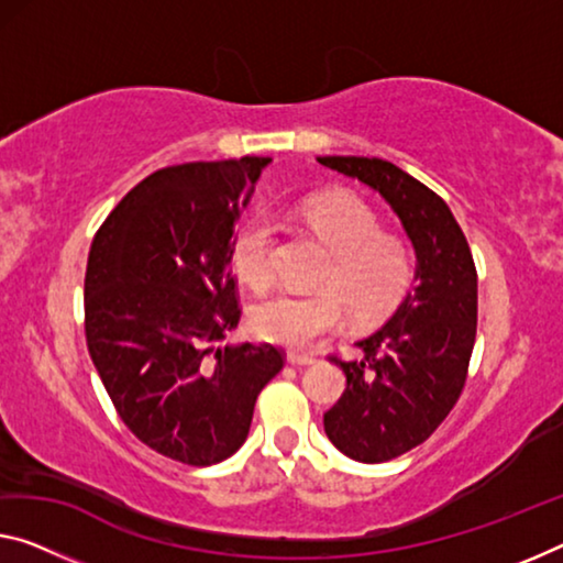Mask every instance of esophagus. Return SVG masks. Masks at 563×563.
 <instances>
[{
  "label": "esophagus",
  "instance_id": "34e87169",
  "mask_svg": "<svg viewBox=\"0 0 563 563\" xmlns=\"http://www.w3.org/2000/svg\"><path fill=\"white\" fill-rule=\"evenodd\" d=\"M287 360H289V365H297V367H307V365H314V357H311V354H299V352H289L287 354Z\"/></svg>",
  "mask_w": 563,
  "mask_h": 563
}]
</instances>
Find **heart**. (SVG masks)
Instances as JSON below:
<instances>
[{"label": "heart", "instance_id": "obj_1", "mask_svg": "<svg viewBox=\"0 0 563 563\" xmlns=\"http://www.w3.org/2000/svg\"><path fill=\"white\" fill-rule=\"evenodd\" d=\"M297 221L332 254L319 274L317 294H276L256 305L254 332L287 350H309L342 330L347 306L354 322L372 324L400 305L410 289L415 262L410 246L383 233L377 213L352 194L309 196L294 209ZM276 229L266 216L241 223L231 246L239 279L256 291L274 282Z\"/></svg>", "mask_w": 563, "mask_h": 563}]
</instances>
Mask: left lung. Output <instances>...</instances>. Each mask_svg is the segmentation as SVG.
<instances>
[{"instance_id": "1", "label": "left lung", "mask_w": 563, "mask_h": 563, "mask_svg": "<svg viewBox=\"0 0 563 563\" xmlns=\"http://www.w3.org/2000/svg\"><path fill=\"white\" fill-rule=\"evenodd\" d=\"M317 161L383 196L418 258L412 291L357 342L362 357H330L347 387L324 412L327 438L352 461L385 463L426 443L463 393L478 324V274L448 203L410 173L357 155Z\"/></svg>"}]
</instances>
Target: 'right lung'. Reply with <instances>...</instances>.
<instances>
[{"mask_svg": "<svg viewBox=\"0 0 563 563\" xmlns=\"http://www.w3.org/2000/svg\"><path fill=\"white\" fill-rule=\"evenodd\" d=\"M269 161L155 170L112 209L90 246L92 365L141 443L198 468L244 445L258 393L284 367L272 344L213 347L241 319L231 246Z\"/></svg>", "mask_w": 563, "mask_h": 563, "instance_id": "right-lung-1", "label": "right lung"}]
</instances>
